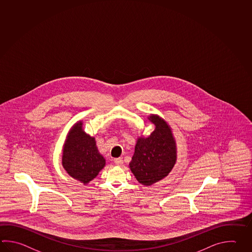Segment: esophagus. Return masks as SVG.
<instances>
[{
	"mask_svg": "<svg viewBox=\"0 0 252 252\" xmlns=\"http://www.w3.org/2000/svg\"><path fill=\"white\" fill-rule=\"evenodd\" d=\"M114 162H115V164L117 165H121L123 163V159L122 158H116V159H114Z\"/></svg>",
	"mask_w": 252,
	"mask_h": 252,
	"instance_id": "1",
	"label": "esophagus"
}]
</instances>
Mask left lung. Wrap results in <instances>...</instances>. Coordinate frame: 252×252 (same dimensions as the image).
Masks as SVG:
<instances>
[{"mask_svg":"<svg viewBox=\"0 0 252 252\" xmlns=\"http://www.w3.org/2000/svg\"><path fill=\"white\" fill-rule=\"evenodd\" d=\"M155 129L148 137L139 136L129 168L139 183L152 186L164 179L177 161V144L170 125L158 115L151 114Z\"/></svg>","mask_w":252,"mask_h":252,"instance_id":"8db88e82","label":"left lung"}]
</instances>
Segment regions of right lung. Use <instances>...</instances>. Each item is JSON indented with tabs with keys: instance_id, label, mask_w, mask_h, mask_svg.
<instances>
[{
	"instance_id": "add662e5",
	"label": "right lung",
	"mask_w": 252,
	"mask_h": 252,
	"mask_svg": "<svg viewBox=\"0 0 252 252\" xmlns=\"http://www.w3.org/2000/svg\"><path fill=\"white\" fill-rule=\"evenodd\" d=\"M82 121L72 126L63 146L62 165L69 176L87 185L98 176L106 165V159L98 152L96 140L86 134Z\"/></svg>"
}]
</instances>
